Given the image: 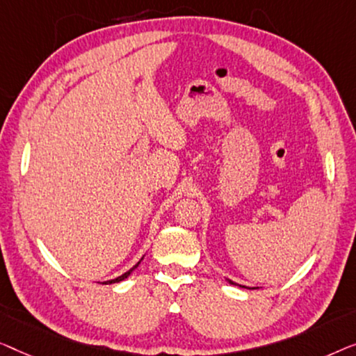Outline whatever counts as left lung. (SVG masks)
Wrapping results in <instances>:
<instances>
[{
	"mask_svg": "<svg viewBox=\"0 0 356 356\" xmlns=\"http://www.w3.org/2000/svg\"><path fill=\"white\" fill-rule=\"evenodd\" d=\"M229 280V279H227ZM229 284H232V285H237L235 282H232V280H229ZM240 287H245V285H240Z\"/></svg>",
	"mask_w": 356,
	"mask_h": 356,
	"instance_id": "8db88e82",
	"label": "left lung"
}]
</instances>
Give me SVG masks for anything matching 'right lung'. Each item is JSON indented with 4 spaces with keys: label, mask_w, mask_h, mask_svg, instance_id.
Here are the masks:
<instances>
[{
    "label": "right lung",
    "mask_w": 356,
    "mask_h": 356,
    "mask_svg": "<svg viewBox=\"0 0 356 356\" xmlns=\"http://www.w3.org/2000/svg\"><path fill=\"white\" fill-rule=\"evenodd\" d=\"M142 259H143V258H142ZM138 264H140V261H138L137 264H135V266H134L132 269H129V271H127V273H124V274H122V276H119V277H116V279H111V280H106V282H103V284H116V282H121V280H124V279H127V277L130 276V273H132V271H134V269L138 266Z\"/></svg>",
    "instance_id": "obj_1"
}]
</instances>
